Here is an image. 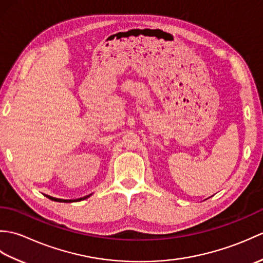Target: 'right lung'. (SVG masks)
Listing matches in <instances>:
<instances>
[{
  "label": "right lung",
  "instance_id": "right-lung-1",
  "mask_svg": "<svg viewBox=\"0 0 263 263\" xmlns=\"http://www.w3.org/2000/svg\"><path fill=\"white\" fill-rule=\"evenodd\" d=\"M48 199H51L53 201H58V202H77V201H81V200H85L87 198L90 197V195H87V197H83L80 199H76V200H62V199H58V198H53V197H49V195H46Z\"/></svg>",
  "mask_w": 263,
  "mask_h": 263
}]
</instances>
